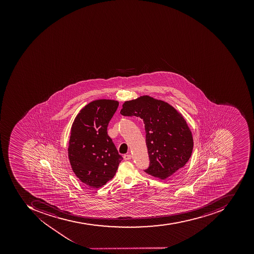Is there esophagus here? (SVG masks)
Wrapping results in <instances>:
<instances>
[{
  "mask_svg": "<svg viewBox=\"0 0 254 254\" xmlns=\"http://www.w3.org/2000/svg\"><path fill=\"white\" fill-rule=\"evenodd\" d=\"M132 158V155L130 154H127V155H125L124 156V158H125V160H129L130 158Z\"/></svg>",
  "mask_w": 254,
  "mask_h": 254,
  "instance_id": "esophagus-1",
  "label": "esophagus"
}]
</instances>
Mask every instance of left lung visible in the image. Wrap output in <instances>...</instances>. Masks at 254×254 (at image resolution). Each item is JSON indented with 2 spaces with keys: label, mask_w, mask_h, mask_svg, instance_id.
<instances>
[{
  "label": "left lung",
  "mask_w": 254,
  "mask_h": 254,
  "mask_svg": "<svg viewBox=\"0 0 254 254\" xmlns=\"http://www.w3.org/2000/svg\"><path fill=\"white\" fill-rule=\"evenodd\" d=\"M121 114L144 121L150 166L145 173L166 180L189 161L193 148L192 132L184 116L171 105L149 96L126 101Z\"/></svg>",
  "instance_id": "8db88e82"
}]
</instances>
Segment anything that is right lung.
<instances>
[{"label":"right lung","mask_w":254,"mask_h":254,"mask_svg":"<svg viewBox=\"0 0 254 254\" xmlns=\"http://www.w3.org/2000/svg\"><path fill=\"white\" fill-rule=\"evenodd\" d=\"M118 101L98 99L84 106L70 129L68 158L72 170L90 188L103 187L117 173L123 158L107 133Z\"/></svg>","instance_id":"add662e5"}]
</instances>
